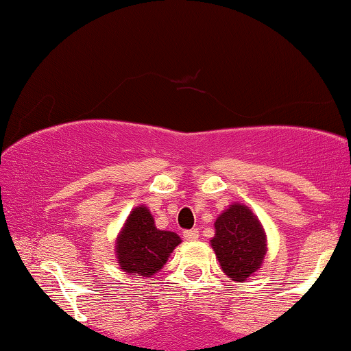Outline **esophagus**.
Instances as JSON below:
<instances>
[{"label":"esophagus","instance_id":"obj_1","mask_svg":"<svg viewBox=\"0 0 351 351\" xmlns=\"http://www.w3.org/2000/svg\"><path fill=\"white\" fill-rule=\"evenodd\" d=\"M184 237H185V239H189V241H196L199 237V233H198V230H185Z\"/></svg>","mask_w":351,"mask_h":351}]
</instances>
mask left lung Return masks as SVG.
Here are the masks:
<instances>
[{
	"instance_id": "left-lung-1",
	"label": "left lung",
	"mask_w": 351,
	"mask_h": 351,
	"mask_svg": "<svg viewBox=\"0 0 351 351\" xmlns=\"http://www.w3.org/2000/svg\"><path fill=\"white\" fill-rule=\"evenodd\" d=\"M210 244L222 270L234 281H246L256 273L267 252L262 225L243 204H232L220 214Z\"/></svg>"
}]
</instances>
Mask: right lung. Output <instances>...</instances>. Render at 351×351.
<instances>
[{
  "label": "right lung",
  "instance_id": "add662e5",
  "mask_svg": "<svg viewBox=\"0 0 351 351\" xmlns=\"http://www.w3.org/2000/svg\"><path fill=\"white\" fill-rule=\"evenodd\" d=\"M180 238L172 232L158 230L150 210L136 208L129 214L117 241L118 263L124 271L138 276L155 275L165 265Z\"/></svg>",
  "mask_w": 351,
  "mask_h": 351
}]
</instances>
